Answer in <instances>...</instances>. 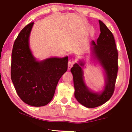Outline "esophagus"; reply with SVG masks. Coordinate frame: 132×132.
Listing matches in <instances>:
<instances>
[{
    "label": "esophagus",
    "mask_w": 132,
    "mask_h": 132,
    "mask_svg": "<svg viewBox=\"0 0 132 132\" xmlns=\"http://www.w3.org/2000/svg\"><path fill=\"white\" fill-rule=\"evenodd\" d=\"M74 63H75V62H74V59H70L69 60V62H68V70H70V69L71 68V67L73 66Z\"/></svg>",
    "instance_id": "esophagus-1"
}]
</instances>
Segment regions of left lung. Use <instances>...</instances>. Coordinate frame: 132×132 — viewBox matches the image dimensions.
I'll return each instance as SVG.
<instances>
[{"instance_id": "left-lung-1", "label": "left lung", "mask_w": 132, "mask_h": 132, "mask_svg": "<svg viewBox=\"0 0 132 132\" xmlns=\"http://www.w3.org/2000/svg\"><path fill=\"white\" fill-rule=\"evenodd\" d=\"M100 33L95 42L90 44V59L101 67L105 84L102 90L94 91L87 86L84 78L86 61L79 60L71 69L75 87V97L77 101L87 108H95L105 103L114 91L118 73V53L114 37L103 22L99 20Z\"/></svg>"}]
</instances>
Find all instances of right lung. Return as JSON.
Returning a JSON list of instances; mask_svg holds the SVG:
<instances>
[{"label": "right lung", "mask_w": 132, "mask_h": 132, "mask_svg": "<svg viewBox=\"0 0 132 132\" xmlns=\"http://www.w3.org/2000/svg\"><path fill=\"white\" fill-rule=\"evenodd\" d=\"M34 23L18 35L12 53L11 78L21 100L32 106L47 105L52 100L59 79L68 70V56L38 61L30 47Z\"/></svg>", "instance_id": "add662e5"}]
</instances>
